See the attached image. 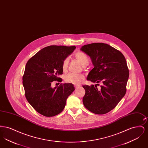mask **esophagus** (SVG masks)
<instances>
[{
    "mask_svg": "<svg viewBox=\"0 0 148 148\" xmlns=\"http://www.w3.org/2000/svg\"><path fill=\"white\" fill-rule=\"evenodd\" d=\"M74 87H75V89H77L78 88L80 87V85H74Z\"/></svg>",
    "mask_w": 148,
    "mask_h": 148,
    "instance_id": "34e87169",
    "label": "esophagus"
}]
</instances>
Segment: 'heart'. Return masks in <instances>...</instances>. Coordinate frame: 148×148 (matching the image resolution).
<instances>
[{"label": "heart", "mask_w": 148, "mask_h": 148, "mask_svg": "<svg viewBox=\"0 0 148 148\" xmlns=\"http://www.w3.org/2000/svg\"><path fill=\"white\" fill-rule=\"evenodd\" d=\"M75 56L80 64L84 66L85 64L89 63V59L88 56L82 52H78L75 54ZM69 63V58H66L63 62L62 69L66 71ZM84 76L81 74H75L73 73H69L64 77V80L66 83L73 84H79L84 79Z\"/></svg>", "instance_id": "b5f03b06"}]
</instances>
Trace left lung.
<instances>
[{
	"label": "left lung",
	"instance_id": "left-lung-1",
	"mask_svg": "<svg viewBox=\"0 0 148 148\" xmlns=\"http://www.w3.org/2000/svg\"><path fill=\"white\" fill-rule=\"evenodd\" d=\"M80 50L90 56L94 68L87 77L97 86L83 85L85 90L83 103L92 113L104 114L117 106L127 91L129 69L123 54L110 45L94 42L83 46Z\"/></svg>",
	"mask_w": 148,
	"mask_h": 148
}]
</instances>
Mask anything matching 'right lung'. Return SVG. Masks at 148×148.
Wrapping results in <instances>:
<instances>
[{
  "instance_id": "add662e5",
  "label": "right lung",
  "mask_w": 148,
  "mask_h": 148,
  "mask_svg": "<svg viewBox=\"0 0 148 148\" xmlns=\"http://www.w3.org/2000/svg\"><path fill=\"white\" fill-rule=\"evenodd\" d=\"M76 48L75 46L50 45L32 56L26 64L23 84L29 103L35 110L47 117L63 110L68 97L74 91L71 83L51 87L53 81L61 82L64 60Z\"/></svg>"
}]
</instances>
